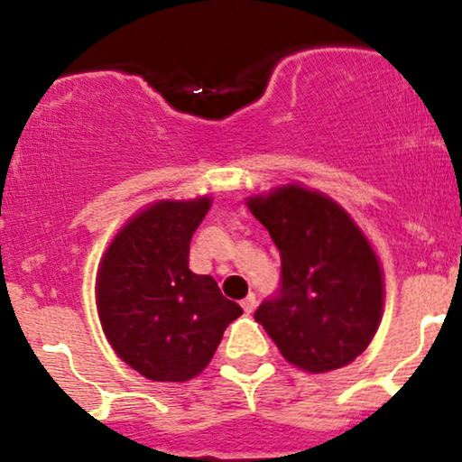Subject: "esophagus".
Returning a JSON list of instances; mask_svg holds the SVG:
<instances>
[{"instance_id": "34e87169", "label": "esophagus", "mask_w": 462, "mask_h": 462, "mask_svg": "<svg viewBox=\"0 0 462 462\" xmlns=\"http://www.w3.org/2000/svg\"><path fill=\"white\" fill-rule=\"evenodd\" d=\"M256 304H258V301H256V295H254V293H249V295H247V298L241 301L243 310H245V312H247V315H252V312H254V310H256Z\"/></svg>"}]
</instances>
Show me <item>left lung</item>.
Here are the masks:
<instances>
[{"mask_svg": "<svg viewBox=\"0 0 462 462\" xmlns=\"http://www.w3.org/2000/svg\"><path fill=\"white\" fill-rule=\"evenodd\" d=\"M282 258V289L256 321L286 363L309 374L341 369L367 349L384 310V272L352 215L300 182L249 195Z\"/></svg>", "mask_w": 462, "mask_h": 462, "instance_id": "left-lung-1", "label": "left lung"}]
</instances>
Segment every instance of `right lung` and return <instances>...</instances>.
Instances as JSON below:
<instances>
[{
	"mask_svg": "<svg viewBox=\"0 0 462 462\" xmlns=\"http://www.w3.org/2000/svg\"><path fill=\"white\" fill-rule=\"evenodd\" d=\"M210 195L143 206L108 243L95 278L99 323L115 354L153 383H187L208 367L243 315L210 275L189 269V247Z\"/></svg>",
	"mask_w": 462,
	"mask_h": 462,
	"instance_id": "right-lung-1",
	"label": "right lung"
}]
</instances>
